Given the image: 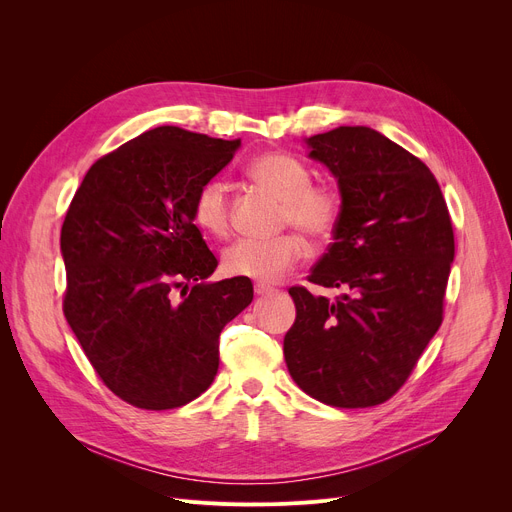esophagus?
Returning <instances> with one entry per match:
<instances>
[{
    "instance_id": "obj_1",
    "label": "esophagus",
    "mask_w": 512,
    "mask_h": 512,
    "mask_svg": "<svg viewBox=\"0 0 512 512\" xmlns=\"http://www.w3.org/2000/svg\"><path fill=\"white\" fill-rule=\"evenodd\" d=\"M274 288L272 286H265V284H255V294L257 297H263V294H272Z\"/></svg>"
}]
</instances>
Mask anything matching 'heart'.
<instances>
[{"label": "heart", "mask_w": 512, "mask_h": 512, "mask_svg": "<svg viewBox=\"0 0 512 512\" xmlns=\"http://www.w3.org/2000/svg\"><path fill=\"white\" fill-rule=\"evenodd\" d=\"M247 172L255 184L282 201L280 224L284 228L294 226L311 240H326L338 228L344 211L340 186L313 180L311 168L299 155L267 151L251 161ZM193 220L211 236L222 238L230 232L232 205L224 180L211 178L199 186L193 199ZM305 255V240L294 232L274 238H240L224 251V270L230 276L274 284L294 270Z\"/></svg>", "instance_id": "1"}]
</instances>
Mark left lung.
<instances>
[{"instance_id": "1", "label": "left lung", "mask_w": 512, "mask_h": 512, "mask_svg": "<svg viewBox=\"0 0 512 512\" xmlns=\"http://www.w3.org/2000/svg\"><path fill=\"white\" fill-rule=\"evenodd\" d=\"M307 145L344 195L334 242L307 280L344 294L330 303L305 286L288 290L297 319L286 365L319 402L375 407L405 386L442 326L452 220L432 170L378 130L340 126Z\"/></svg>"}]
</instances>
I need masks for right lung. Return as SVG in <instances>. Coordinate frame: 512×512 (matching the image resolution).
Wrapping results in <instances>:
<instances>
[{"label": "right lung", "instance_id": "right-lung-1", "mask_svg": "<svg viewBox=\"0 0 512 512\" xmlns=\"http://www.w3.org/2000/svg\"><path fill=\"white\" fill-rule=\"evenodd\" d=\"M238 145L157 126L99 157L66 211L64 315L99 380L137 409L205 392L224 326L253 301L249 278L203 284L218 259L193 224L199 186Z\"/></svg>", "mask_w": 512, "mask_h": 512}]
</instances>
